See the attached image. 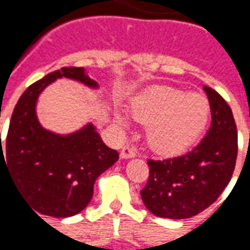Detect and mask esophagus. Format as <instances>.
Returning a JSON list of instances; mask_svg holds the SVG:
<instances>
[{
	"mask_svg": "<svg viewBox=\"0 0 250 250\" xmlns=\"http://www.w3.org/2000/svg\"><path fill=\"white\" fill-rule=\"evenodd\" d=\"M135 157H136V152L128 146L123 147V148H122V151H120V158H122V159H130V158H135Z\"/></svg>",
	"mask_w": 250,
	"mask_h": 250,
	"instance_id": "34e87169",
	"label": "esophagus"
}]
</instances>
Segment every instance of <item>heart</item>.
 <instances>
[{
	"mask_svg": "<svg viewBox=\"0 0 250 250\" xmlns=\"http://www.w3.org/2000/svg\"><path fill=\"white\" fill-rule=\"evenodd\" d=\"M131 116L147 125L148 146L161 155L185 152L202 135L209 123V99L202 93H186L171 87H155L139 95L131 104ZM120 127L127 128L123 115H116Z\"/></svg>",
	"mask_w": 250,
	"mask_h": 250,
	"instance_id": "b5f03b06",
	"label": "heart"
}]
</instances>
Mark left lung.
Here are the masks:
<instances>
[{
	"label": "left lung",
	"instance_id": "8db88e82",
	"mask_svg": "<svg viewBox=\"0 0 250 250\" xmlns=\"http://www.w3.org/2000/svg\"><path fill=\"white\" fill-rule=\"evenodd\" d=\"M211 123L191 151L165 161H148L150 175L141 190L148 211L162 218L185 220L204 211L228 186L237 159V127L230 107L204 85Z\"/></svg>",
	"mask_w": 250,
	"mask_h": 250
}]
</instances>
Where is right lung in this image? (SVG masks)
Returning a JSON list of instances; mask_svg holds the SVG:
<instances>
[{"label": "right lung", "instance_id": "add662e5", "mask_svg": "<svg viewBox=\"0 0 250 250\" xmlns=\"http://www.w3.org/2000/svg\"><path fill=\"white\" fill-rule=\"evenodd\" d=\"M62 77L92 89L99 88L82 66H64L52 72L21 95L3 145L0 134V168L3 165L8 170L30 208L57 218L72 217L85 209L99 175L119 159L118 151L104 145L91 122L71 134H56L41 125L36 112L39 96Z\"/></svg>", "mask_w": 250, "mask_h": 250}]
</instances>
